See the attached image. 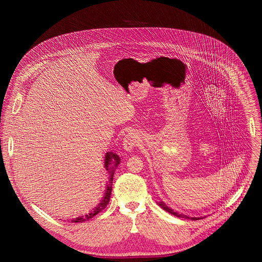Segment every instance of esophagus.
I'll return each instance as SVG.
<instances>
[{
    "instance_id": "34e87169",
    "label": "esophagus",
    "mask_w": 262,
    "mask_h": 262,
    "mask_svg": "<svg viewBox=\"0 0 262 262\" xmlns=\"http://www.w3.org/2000/svg\"><path fill=\"white\" fill-rule=\"evenodd\" d=\"M139 144H140V137L138 136V133L129 132L125 134L122 145L126 152H131V150L134 147H137Z\"/></svg>"
}]
</instances>
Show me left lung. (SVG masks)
<instances>
[{
    "label": "left lung",
    "mask_w": 262,
    "mask_h": 262,
    "mask_svg": "<svg viewBox=\"0 0 262 262\" xmlns=\"http://www.w3.org/2000/svg\"><path fill=\"white\" fill-rule=\"evenodd\" d=\"M158 205H160V207L162 208V209H164L165 211H167L168 213H170V214H172V215H175V216H178V217H188V216H186V215H184V214H179V213H177V212H173V210H171V209H169L167 205H166L164 202H160L158 203ZM189 219V217H188ZM191 220H199V217H192Z\"/></svg>",
    "instance_id": "1"
}]
</instances>
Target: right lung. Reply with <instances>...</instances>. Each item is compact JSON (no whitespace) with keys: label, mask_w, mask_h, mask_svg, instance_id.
<instances>
[{"label":"right lung","mask_w":262,"mask_h":262,"mask_svg":"<svg viewBox=\"0 0 262 262\" xmlns=\"http://www.w3.org/2000/svg\"><path fill=\"white\" fill-rule=\"evenodd\" d=\"M120 164V158H119V156L117 154H115L114 152H107L106 153V160H105V167L107 170H109V173H110V179H109V182L107 185V189H106V192H105V195L104 198H102V200L100 201V203H98V205L96 208L94 209L93 212L86 214L85 216H78L74 220H72L71 222L72 223H82V222H85V221H89L91 220L92 217H94L96 214L100 213L102 210L106 209L107 204L109 203V200H110V195H112V190H113V179H114V171L116 169L117 166Z\"/></svg>","instance_id":"1"}]
</instances>
